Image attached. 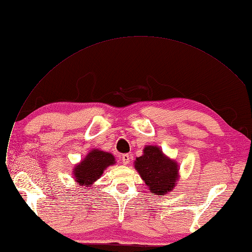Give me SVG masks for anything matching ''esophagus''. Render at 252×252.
<instances>
[{"mask_svg": "<svg viewBox=\"0 0 252 252\" xmlns=\"http://www.w3.org/2000/svg\"><path fill=\"white\" fill-rule=\"evenodd\" d=\"M129 155L128 154H125V155H123L122 156V162H123V165H127L128 162H129Z\"/></svg>", "mask_w": 252, "mask_h": 252, "instance_id": "1", "label": "esophagus"}]
</instances>
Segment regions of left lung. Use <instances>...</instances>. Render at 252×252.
<instances>
[{
    "label": "left lung",
    "mask_w": 252,
    "mask_h": 252,
    "mask_svg": "<svg viewBox=\"0 0 252 252\" xmlns=\"http://www.w3.org/2000/svg\"><path fill=\"white\" fill-rule=\"evenodd\" d=\"M138 172L153 195H166L179 179V165L166 156L158 145H146L141 157L134 160Z\"/></svg>",
    "instance_id": "1"
}]
</instances>
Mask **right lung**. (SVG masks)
<instances>
[{
	"label": "right lung",
	"instance_id": "add662e5",
	"mask_svg": "<svg viewBox=\"0 0 252 252\" xmlns=\"http://www.w3.org/2000/svg\"><path fill=\"white\" fill-rule=\"evenodd\" d=\"M116 164L115 157L98 149L90 151L85 158L73 168V177L76 184L84 189L92 187L108 167Z\"/></svg>",
	"mask_w": 252,
	"mask_h": 252
}]
</instances>
